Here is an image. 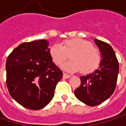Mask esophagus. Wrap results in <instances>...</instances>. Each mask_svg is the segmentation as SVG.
<instances>
[{
	"instance_id": "obj_1",
	"label": "esophagus",
	"mask_w": 126,
	"mask_h": 126,
	"mask_svg": "<svg viewBox=\"0 0 126 126\" xmlns=\"http://www.w3.org/2000/svg\"><path fill=\"white\" fill-rule=\"evenodd\" d=\"M63 77H64V79H69V77H71V75L67 74H66V73H64V74H63Z\"/></svg>"
}]
</instances>
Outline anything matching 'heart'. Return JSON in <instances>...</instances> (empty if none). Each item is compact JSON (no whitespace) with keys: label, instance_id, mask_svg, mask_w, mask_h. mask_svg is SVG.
<instances>
[{"label":"heart","instance_id":"heart-1","mask_svg":"<svg viewBox=\"0 0 126 126\" xmlns=\"http://www.w3.org/2000/svg\"><path fill=\"white\" fill-rule=\"evenodd\" d=\"M69 54L71 60L62 65V68L66 72H76L81 70L82 73L94 71L101 62L100 52L94 47L90 42L81 38L66 40L62 42L54 43L49 49V54L56 64L60 65Z\"/></svg>","mask_w":126,"mask_h":126}]
</instances>
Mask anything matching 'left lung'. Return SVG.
Instances as JSON below:
<instances>
[{
    "label": "left lung",
    "instance_id": "1",
    "mask_svg": "<svg viewBox=\"0 0 126 126\" xmlns=\"http://www.w3.org/2000/svg\"><path fill=\"white\" fill-rule=\"evenodd\" d=\"M94 42L102 58L97 69L80 77L81 85L75 91V96L80 101L95 106L107 100L115 91L119 64L116 54L110 45L96 38Z\"/></svg>",
    "mask_w": 126,
    "mask_h": 126
}]
</instances>
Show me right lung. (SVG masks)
Returning <instances> with one entry per match:
<instances>
[{
	"label": "right lung",
	"mask_w": 126,
	"mask_h": 126,
	"mask_svg": "<svg viewBox=\"0 0 126 126\" xmlns=\"http://www.w3.org/2000/svg\"><path fill=\"white\" fill-rule=\"evenodd\" d=\"M49 41L20 44L6 60V84L10 95L25 108L40 110L54 97L63 74L49 54Z\"/></svg>",
	"instance_id": "1"
}]
</instances>
